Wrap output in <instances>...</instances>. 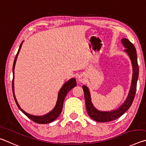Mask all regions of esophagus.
Wrapping results in <instances>:
<instances>
[{
  "label": "esophagus",
  "instance_id": "34e87169",
  "mask_svg": "<svg viewBox=\"0 0 146 146\" xmlns=\"http://www.w3.org/2000/svg\"><path fill=\"white\" fill-rule=\"evenodd\" d=\"M85 80V76H84L83 75L81 74V75H80V76H78V81H80V82L82 83Z\"/></svg>",
  "mask_w": 146,
  "mask_h": 146
}]
</instances>
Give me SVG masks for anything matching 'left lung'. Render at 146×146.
<instances>
[{
	"label": "left lung",
	"instance_id": "8db88e82",
	"mask_svg": "<svg viewBox=\"0 0 146 146\" xmlns=\"http://www.w3.org/2000/svg\"><path fill=\"white\" fill-rule=\"evenodd\" d=\"M121 42L124 47L126 48L124 51L128 54L130 60H131L133 68L131 87H130L129 94L124 103L119 108L115 110L110 111H99L94 106L92 103L90 91H89L87 86L85 85L83 86L86 111L88 112L89 117L97 122H106L118 119L129 108L133 101L135 94H136L137 83L138 78H139V65H138L137 62L136 48H135L133 44L126 38L122 39Z\"/></svg>",
	"mask_w": 146,
	"mask_h": 146
}]
</instances>
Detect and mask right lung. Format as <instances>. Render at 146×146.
Segmentation results:
<instances>
[{
  "mask_svg": "<svg viewBox=\"0 0 146 146\" xmlns=\"http://www.w3.org/2000/svg\"><path fill=\"white\" fill-rule=\"evenodd\" d=\"M23 42L20 44L19 50H18V52L16 56H15L14 63H13V79L12 81V89H13V97L15 101V103H16L17 105L19 107V108L22 111L23 113H24L25 115H26L28 118L31 119L33 121H34L36 123L38 124H47L50 123V122H52V121H54L56 119L58 118L60 115V113H61V111H62L63 109V101L65 100V98L66 96V94L70 91L72 88L76 86L77 83H76V81L75 78H72L70 80L64 84L63 86L61 87L60 89V92L58 93V100L56 102V104L54 108L52 110V111L48 112V113L42 116H35L33 115H30L27 113L25 111L23 110L20 108L19 103L16 99L15 96V92H14V70H15V63H16V61L18 57V55H19V52L20 50V48H21Z\"/></svg>",
  "mask_w": 146,
  "mask_h": 146,
  "instance_id": "1",
  "label": "right lung"
}]
</instances>
